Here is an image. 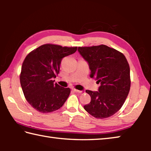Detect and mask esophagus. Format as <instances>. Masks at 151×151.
<instances>
[{"mask_svg":"<svg viewBox=\"0 0 151 151\" xmlns=\"http://www.w3.org/2000/svg\"><path fill=\"white\" fill-rule=\"evenodd\" d=\"M73 91L74 92H75V93H82V91H81L77 90V89H75V88H73Z\"/></svg>","mask_w":151,"mask_h":151,"instance_id":"esophagus-1","label":"esophagus"}]
</instances>
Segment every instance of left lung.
I'll return each mask as SVG.
<instances>
[{
    "mask_svg": "<svg viewBox=\"0 0 151 151\" xmlns=\"http://www.w3.org/2000/svg\"><path fill=\"white\" fill-rule=\"evenodd\" d=\"M78 51L88 64L91 77L101 85L98 91H86L91 101L84 109L96 119L111 116L123 105L131 87L130 67L126 57L104 45L78 47Z\"/></svg>",
    "mask_w": 151,
    "mask_h": 151,
    "instance_id": "1",
    "label": "left lung"
}]
</instances>
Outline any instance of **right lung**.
<instances>
[{
    "label": "right lung",
    "mask_w": 151,
    "mask_h": 151,
    "mask_svg": "<svg viewBox=\"0 0 151 151\" xmlns=\"http://www.w3.org/2000/svg\"><path fill=\"white\" fill-rule=\"evenodd\" d=\"M77 47L46 44L28 55L21 68L20 85L30 105L37 111L48 113L63 106L70 93L54 83L64 57L75 53Z\"/></svg>",
    "instance_id": "obj_1"
}]
</instances>
